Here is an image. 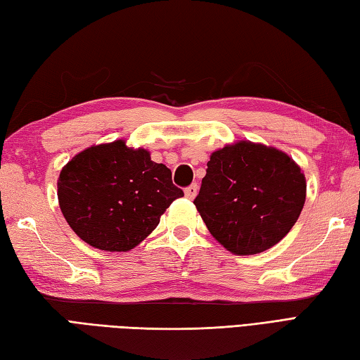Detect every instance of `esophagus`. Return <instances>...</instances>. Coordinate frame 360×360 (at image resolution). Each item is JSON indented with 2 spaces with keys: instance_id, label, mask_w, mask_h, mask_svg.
I'll return each mask as SVG.
<instances>
[{
  "instance_id": "esophagus-1",
  "label": "esophagus",
  "mask_w": 360,
  "mask_h": 360,
  "mask_svg": "<svg viewBox=\"0 0 360 360\" xmlns=\"http://www.w3.org/2000/svg\"><path fill=\"white\" fill-rule=\"evenodd\" d=\"M184 193H186V196L188 198V200H193V198H195L196 193H198V186H196V184L188 186V187L184 190Z\"/></svg>"
}]
</instances>
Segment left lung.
I'll use <instances>...</instances> for the list:
<instances>
[{
  "label": "left lung",
  "mask_w": 360,
  "mask_h": 360,
  "mask_svg": "<svg viewBox=\"0 0 360 360\" xmlns=\"http://www.w3.org/2000/svg\"><path fill=\"white\" fill-rule=\"evenodd\" d=\"M304 198L307 181L292 159L243 141L212 153L193 204L227 250L254 255L285 238Z\"/></svg>",
  "instance_id": "8db88e82"
}]
</instances>
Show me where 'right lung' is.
<instances>
[{"label":"right lung","instance_id":"obj_1","mask_svg":"<svg viewBox=\"0 0 360 360\" xmlns=\"http://www.w3.org/2000/svg\"><path fill=\"white\" fill-rule=\"evenodd\" d=\"M58 202L68 224L89 246L127 252L155 231L160 215L184 196L164 164L124 141L79 153L58 178Z\"/></svg>","mask_w":360,"mask_h":360}]
</instances>
